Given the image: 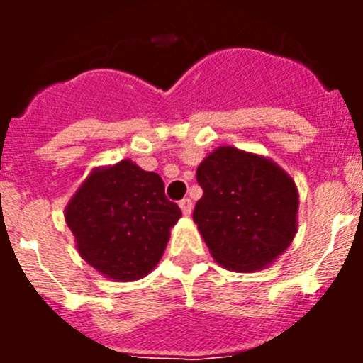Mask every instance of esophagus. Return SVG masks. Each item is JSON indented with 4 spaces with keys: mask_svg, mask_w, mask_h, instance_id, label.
I'll use <instances>...</instances> for the list:
<instances>
[{
    "mask_svg": "<svg viewBox=\"0 0 363 363\" xmlns=\"http://www.w3.org/2000/svg\"><path fill=\"white\" fill-rule=\"evenodd\" d=\"M179 209L184 211L185 216H189V214L192 213V201L189 200V198H184V200L179 201Z\"/></svg>",
    "mask_w": 363,
    "mask_h": 363,
    "instance_id": "obj_1",
    "label": "esophagus"
}]
</instances>
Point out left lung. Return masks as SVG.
I'll use <instances>...</instances> for the list:
<instances>
[{
    "label": "left lung",
    "instance_id": "left-lung-1",
    "mask_svg": "<svg viewBox=\"0 0 363 363\" xmlns=\"http://www.w3.org/2000/svg\"><path fill=\"white\" fill-rule=\"evenodd\" d=\"M192 220L221 267L255 272L277 262L298 230V189L271 158L233 145L214 149L198 165Z\"/></svg>",
    "mask_w": 363,
    "mask_h": 363
}]
</instances>
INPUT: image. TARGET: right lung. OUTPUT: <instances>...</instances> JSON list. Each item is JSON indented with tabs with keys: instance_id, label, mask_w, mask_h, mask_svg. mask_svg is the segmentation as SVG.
<instances>
[{
	"instance_id": "1",
	"label": "right lung",
	"mask_w": 363,
	"mask_h": 363,
	"mask_svg": "<svg viewBox=\"0 0 363 363\" xmlns=\"http://www.w3.org/2000/svg\"><path fill=\"white\" fill-rule=\"evenodd\" d=\"M179 218L163 179L130 160L92 169L65 207L79 256L114 281L147 277Z\"/></svg>"
}]
</instances>
